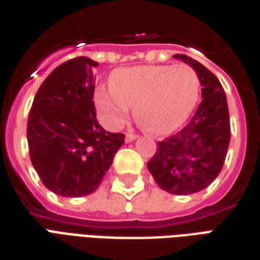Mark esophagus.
Returning a JSON list of instances; mask_svg holds the SVG:
<instances>
[{"label": "esophagus", "mask_w": 260, "mask_h": 260, "mask_svg": "<svg viewBox=\"0 0 260 260\" xmlns=\"http://www.w3.org/2000/svg\"><path fill=\"white\" fill-rule=\"evenodd\" d=\"M136 138H138L136 134H134V132H128V134H126V138H125V141H126V142H132V141H135Z\"/></svg>", "instance_id": "34e87169"}]
</instances>
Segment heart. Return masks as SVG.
Listing matches in <instances>:
<instances>
[{"label": "heart", "instance_id": "heart-1", "mask_svg": "<svg viewBox=\"0 0 260 260\" xmlns=\"http://www.w3.org/2000/svg\"><path fill=\"white\" fill-rule=\"evenodd\" d=\"M201 81L188 64L118 69L110 76V90L95 91V105L111 128H119L129 108L145 129L166 135L177 129L199 103Z\"/></svg>", "mask_w": 260, "mask_h": 260}]
</instances>
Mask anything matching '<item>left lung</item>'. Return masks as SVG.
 <instances>
[{"instance_id": "left-lung-1", "label": "left lung", "mask_w": 260, "mask_h": 260, "mask_svg": "<svg viewBox=\"0 0 260 260\" xmlns=\"http://www.w3.org/2000/svg\"><path fill=\"white\" fill-rule=\"evenodd\" d=\"M173 57L197 72L203 101L183 129L157 142L148 169L165 191L188 196L210 186L224 166L231 139L230 112L224 88L207 67L186 54Z\"/></svg>"}]
</instances>
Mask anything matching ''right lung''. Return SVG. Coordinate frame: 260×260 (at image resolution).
<instances>
[{"label":"right lung","instance_id":"right-lung-1","mask_svg":"<svg viewBox=\"0 0 260 260\" xmlns=\"http://www.w3.org/2000/svg\"><path fill=\"white\" fill-rule=\"evenodd\" d=\"M97 66L84 56L61 63L42 83L29 111L30 161L46 188L61 197L94 193L125 141L95 118Z\"/></svg>","mask_w":260,"mask_h":260}]
</instances>
